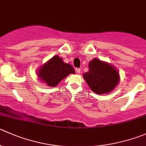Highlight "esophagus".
I'll list each match as a JSON object with an SVG mask.
<instances>
[{
	"instance_id": "obj_1",
	"label": "esophagus",
	"mask_w": 146,
	"mask_h": 146,
	"mask_svg": "<svg viewBox=\"0 0 146 146\" xmlns=\"http://www.w3.org/2000/svg\"><path fill=\"white\" fill-rule=\"evenodd\" d=\"M76 72H77L78 73H80V68H76Z\"/></svg>"
}]
</instances>
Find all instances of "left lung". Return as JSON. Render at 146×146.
<instances>
[{"mask_svg":"<svg viewBox=\"0 0 146 146\" xmlns=\"http://www.w3.org/2000/svg\"><path fill=\"white\" fill-rule=\"evenodd\" d=\"M83 76L90 89L97 94L108 93L119 81V73L113 67L96 58L90 62L89 71Z\"/></svg>","mask_w":146,"mask_h":146,"instance_id":"8db88e82","label":"left lung"}]
</instances>
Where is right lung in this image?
Listing matches in <instances>:
<instances>
[{
  "label": "right lung",
  "instance_id": "add662e5",
  "mask_svg": "<svg viewBox=\"0 0 146 146\" xmlns=\"http://www.w3.org/2000/svg\"><path fill=\"white\" fill-rule=\"evenodd\" d=\"M70 73H75L73 66L65 63L63 59L56 56L40 68L38 75L48 86L53 87Z\"/></svg>",
  "mask_w": 146,
  "mask_h": 146
}]
</instances>
